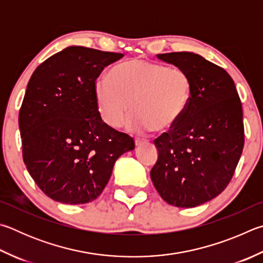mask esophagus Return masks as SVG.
<instances>
[{"mask_svg":"<svg viewBox=\"0 0 263 263\" xmlns=\"http://www.w3.org/2000/svg\"><path fill=\"white\" fill-rule=\"evenodd\" d=\"M144 142H146V140L145 139H140V138H136V140H135L136 146H140V145L144 144Z\"/></svg>","mask_w":263,"mask_h":263,"instance_id":"esophagus-1","label":"esophagus"}]
</instances>
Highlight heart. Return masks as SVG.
I'll return each instance as SVG.
<instances>
[{"label": "heart", "mask_w": 263, "mask_h": 263, "mask_svg": "<svg viewBox=\"0 0 263 263\" xmlns=\"http://www.w3.org/2000/svg\"><path fill=\"white\" fill-rule=\"evenodd\" d=\"M94 92L100 115L110 127L123 125L131 104V128L166 131L187 110L192 82L179 68L133 59L114 66L108 78L98 80Z\"/></svg>", "instance_id": "b5f03b06"}]
</instances>
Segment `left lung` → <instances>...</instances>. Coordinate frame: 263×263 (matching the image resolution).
Masks as SVG:
<instances>
[{"label":"left lung","instance_id":"8db88e82","mask_svg":"<svg viewBox=\"0 0 263 263\" xmlns=\"http://www.w3.org/2000/svg\"><path fill=\"white\" fill-rule=\"evenodd\" d=\"M156 57L190 76L192 98L180 121L155 139L159 157L151 178L165 202L193 208L221 194L235 174L244 147L241 102L227 71L202 56Z\"/></svg>","mask_w":263,"mask_h":263}]
</instances>
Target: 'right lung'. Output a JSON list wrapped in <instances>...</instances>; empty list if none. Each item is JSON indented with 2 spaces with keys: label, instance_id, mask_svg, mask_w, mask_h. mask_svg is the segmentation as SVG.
<instances>
[{
  "label": "right lung",
  "instance_id": "right-lung-1",
  "mask_svg": "<svg viewBox=\"0 0 263 263\" xmlns=\"http://www.w3.org/2000/svg\"><path fill=\"white\" fill-rule=\"evenodd\" d=\"M123 54L71 46L33 72L19 110L23 160L46 195L66 204L87 203L102 193L130 136L107 125L95 100L104 66Z\"/></svg>",
  "mask_w": 263,
  "mask_h": 263
}]
</instances>
